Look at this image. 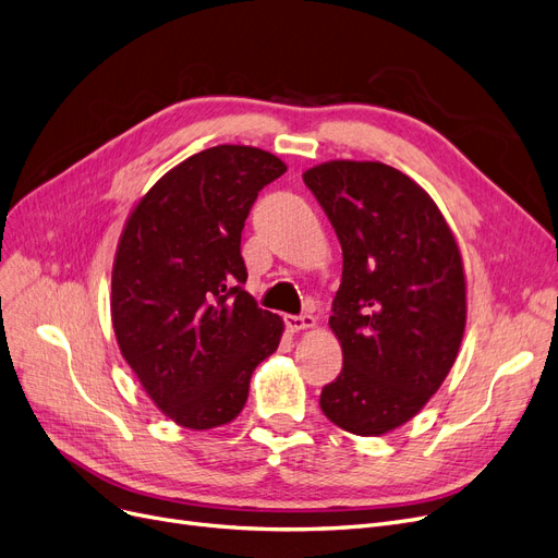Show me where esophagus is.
I'll return each instance as SVG.
<instances>
[{
	"label": "esophagus",
	"instance_id": "obj_1",
	"mask_svg": "<svg viewBox=\"0 0 558 558\" xmlns=\"http://www.w3.org/2000/svg\"><path fill=\"white\" fill-rule=\"evenodd\" d=\"M284 324L292 333H299V331H305V328H313L317 324V319L313 315H287Z\"/></svg>",
	"mask_w": 558,
	"mask_h": 558
}]
</instances>
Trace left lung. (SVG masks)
Returning <instances> with one entry per match:
<instances>
[{
	"label": "left lung",
	"mask_w": 558,
	"mask_h": 558,
	"mask_svg": "<svg viewBox=\"0 0 558 558\" xmlns=\"http://www.w3.org/2000/svg\"><path fill=\"white\" fill-rule=\"evenodd\" d=\"M342 245L328 326L342 373L324 386V416L359 437L414 418L458 359L466 282L456 236L421 185L373 160H328L303 172Z\"/></svg>",
	"instance_id": "left-lung-1"
}]
</instances>
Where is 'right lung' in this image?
I'll list each match as a JSON object with an SVG mask.
<instances>
[{
	"instance_id": "obj_1",
	"label": "right lung",
	"mask_w": 558,
	"mask_h": 558,
	"mask_svg": "<svg viewBox=\"0 0 558 558\" xmlns=\"http://www.w3.org/2000/svg\"><path fill=\"white\" fill-rule=\"evenodd\" d=\"M287 172L264 149L218 144L162 174L131 211L112 266L121 356L177 425L234 421L255 367L282 338L243 290L241 232L257 193Z\"/></svg>"
}]
</instances>
